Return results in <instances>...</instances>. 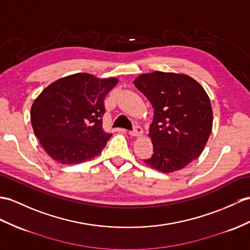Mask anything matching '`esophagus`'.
Listing matches in <instances>:
<instances>
[{
	"label": "esophagus",
	"instance_id": "esophagus-1",
	"mask_svg": "<svg viewBox=\"0 0 250 250\" xmlns=\"http://www.w3.org/2000/svg\"><path fill=\"white\" fill-rule=\"evenodd\" d=\"M129 135L131 137H141L143 136V129L140 126H137L132 131H129Z\"/></svg>",
	"mask_w": 250,
	"mask_h": 250
}]
</instances>
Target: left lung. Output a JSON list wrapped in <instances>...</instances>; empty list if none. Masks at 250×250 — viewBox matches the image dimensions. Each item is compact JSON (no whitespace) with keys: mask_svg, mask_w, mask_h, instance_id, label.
<instances>
[{"mask_svg":"<svg viewBox=\"0 0 250 250\" xmlns=\"http://www.w3.org/2000/svg\"><path fill=\"white\" fill-rule=\"evenodd\" d=\"M133 83L154 108L148 133L154 154L144 163L162 173L186 167L203 153L212 131L208 94L195 79L178 73H146Z\"/></svg>","mask_w":250,"mask_h":250,"instance_id":"8db88e82","label":"left lung"}]
</instances>
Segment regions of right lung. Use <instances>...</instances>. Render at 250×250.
I'll list each match as a JSON object with an SVG mask.
<instances>
[{
  "mask_svg": "<svg viewBox=\"0 0 250 250\" xmlns=\"http://www.w3.org/2000/svg\"><path fill=\"white\" fill-rule=\"evenodd\" d=\"M118 83L115 77L76 73L57 79L38 95L30 109V121L53 160L77 164L102 153L112 136L103 129L104 100Z\"/></svg>",
  "mask_w": 250,
  "mask_h": 250,
  "instance_id": "add662e5",
  "label": "right lung"
}]
</instances>
